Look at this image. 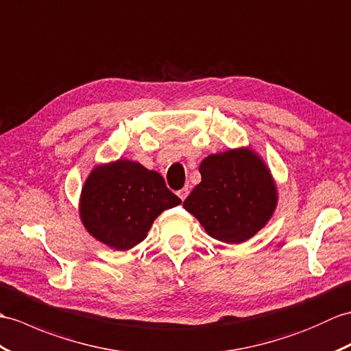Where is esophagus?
Segmentation results:
<instances>
[{"instance_id":"1","label":"esophagus","mask_w":351,"mask_h":351,"mask_svg":"<svg viewBox=\"0 0 351 351\" xmlns=\"http://www.w3.org/2000/svg\"><path fill=\"white\" fill-rule=\"evenodd\" d=\"M189 193H190V190L189 189H186V186H184V189L182 190H179L178 191V195H179V199H181L182 202L186 199V195H189Z\"/></svg>"}]
</instances>
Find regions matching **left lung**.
Masks as SVG:
<instances>
[{
    "label": "left lung",
    "instance_id": "obj_1",
    "mask_svg": "<svg viewBox=\"0 0 351 351\" xmlns=\"http://www.w3.org/2000/svg\"><path fill=\"white\" fill-rule=\"evenodd\" d=\"M202 181L184 202L206 233L242 243L258 233L278 205V190L265 160L250 146L210 154L200 162Z\"/></svg>",
    "mask_w": 351,
    "mask_h": 351
}]
</instances>
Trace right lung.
Masks as SVG:
<instances>
[{
  "label": "right lung",
  "instance_id": "obj_1",
  "mask_svg": "<svg viewBox=\"0 0 351 351\" xmlns=\"http://www.w3.org/2000/svg\"><path fill=\"white\" fill-rule=\"evenodd\" d=\"M181 199L162 176L141 162L117 160L95 166L79 197V217L94 239L118 251L138 245L161 213Z\"/></svg>",
  "mask_w": 351,
  "mask_h": 351
}]
</instances>
